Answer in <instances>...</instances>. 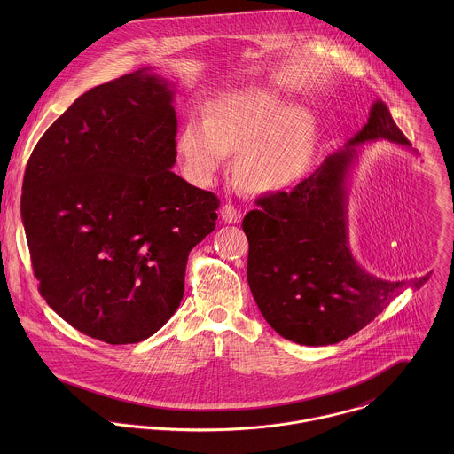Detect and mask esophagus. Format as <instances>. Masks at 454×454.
I'll list each match as a JSON object with an SVG mask.
<instances>
[{"label":"esophagus","mask_w":454,"mask_h":454,"mask_svg":"<svg viewBox=\"0 0 454 454\" xmlns=\"http://www.w3.org/2000/svg\"><path fill=\"white\" fill-rule=\"evenodd\" d=\"M220 216L225 223H239L241 218H243V213L241 209L234 207L232 204H225L222 209H220Z\"/></svg>","instance_id":"34e87169"}]
</instances>
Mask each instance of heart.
I'll list each match as a JSON object with an SVG mask.
<instances>
[{
  "label": "heart",
  "mask_w": 454,
  "mask_h": 454,
  "mask_svg": "<svg viewBox=\"0 0 454 454\" xmlns=\"http://www.w3.org/2000/svg\"><path fill=\"white\" fill-rule=\"evenodd\" d=\"M315 121L299 106L263 89H243L213 99L206 121L191 119L178 137L187 175L209 184L227 152L236 157L238 180L250 191H270L288 184L308 155Z\"/></svg>",
  "instance_id": "1"
}]
</instances>
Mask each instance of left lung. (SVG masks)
Here are the masks:
<instances>
[{
    "instance_id": "left-lung-1",
    "label": "left lung",
    "mask_w": 454,
    "mask_h": 454,
    "mask_svg": "<svg viewBox=\"0 0 454 454\" xmlns=\"http://www.w3.org/2000/svg\"><path fill=\"white\" fill-rule=\"evenodd\" d=\"M388 139L411 146L376 101L364 129L288 191L263 195L247 213L248 285L262 317L281 337L304 346L335 344L371 324L405 288L428 276L387 281L369 274L348 247L346 176L358 145Z\"/></svg>"
}]
</instances>
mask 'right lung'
Here are the masks:
<instances>
[{
  "label": "right lung",
  "instance_id": "1",
  "mask_svg": "<svg viewBox=\"0 0 454 454\" xmlns=\"http://www.w3.org/2000/svg\"><path fill=\"white\" fill-rule=\"evenodd\" d=\"M143 67L82 94L36 143L20 215L38 292L108 342L153 335L178 309L189 254L220 199L175 175L176 114Z\"/></svg>",
  "mask_w": 454,
  "mask_h": 454
}]
</instances>
